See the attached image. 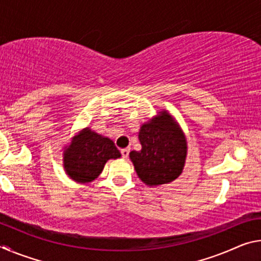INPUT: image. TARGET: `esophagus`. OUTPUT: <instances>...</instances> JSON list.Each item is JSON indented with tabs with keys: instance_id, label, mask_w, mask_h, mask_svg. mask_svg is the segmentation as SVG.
<instances>
[{
	"instance_id": "obj_1",
	"label": "esophagus",
	"mask_w": 261,
	"mask_h": 261,
	"mask_svg": "<svg viewBox=\"0 0 261 261\" xmlns=\"http://www.w3.org/2000/svg\"><path fill=\"white\" fill-rule=\"evenodd\" d=\"M129 153H130V149L129 148H122L121 149V154H122V156L124 158V159H126L127 156H129Z\"/></svg>"
}]
</instances>
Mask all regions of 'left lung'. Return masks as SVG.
I'll list each match as a JSON object with an SVG mask.
<instances>
[{"label":"left lung","instance_id":"8db88e82","mask_svg":"<svg viewBox=\"0 0 261 261\" xmlns=\"http://www.w3.org/2000/svg\"><path fill=\"white\" fill-rule=\"evenodd\" d=\"M140 151L130 152L138 177L149 187L173 182L182 174L187 158V139L174 117L167 112L140 126Z\"/></svg>","mask_w":261,"mask_h":261}]
</instances>
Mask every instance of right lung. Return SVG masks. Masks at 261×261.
<instances>
[{"label":"right lung","instance_id":"1","mask_svg":"<svg viewBox=\"0 0 261 261\" xmlns=\"http://www.w3.org/2000/svg\"><path fill=\"white\" fill-rule=\"evenodd\" d=\"M118 158L121 153L113 140L85 127L64 149L63 166L70 178L78 183H88L98 178L106 162Z\"/></svg>","mask_w":261,"mask_h":261}]
</instances>
